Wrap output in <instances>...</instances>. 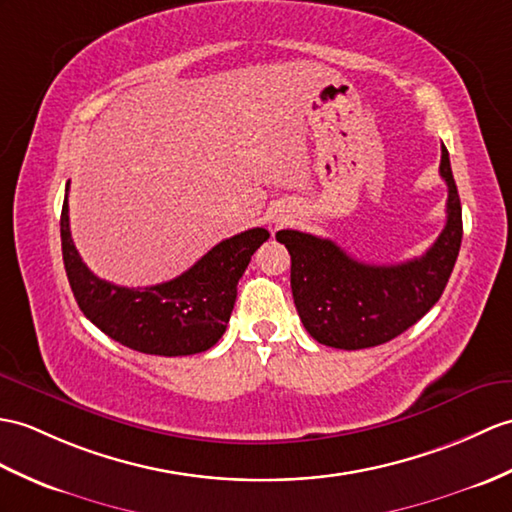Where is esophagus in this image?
Returning a JSON list of instances; mask_svg holds the SVG:
<instances>
[{
    "mask_svg": "<svg viewBox=\"0 0 512 512\" xmlns=\"http://www.w3.org/2000/svg\"><path fill=\"white\" fill-rule=\"evenodd\" d=\"M275 222H277V224H279V222H281V220H279V218H277V220H275Z\"/></svg>",
    "mask_w": 512,
    "mask_h": 512,
    "instance_id": "esophagus-1",
    "label": "esophagus"
}]
</instances>
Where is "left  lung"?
Instances as JSON below:
<instances>
[{
  "label": "left lung",
  "instance_id": "obj_1",
  "mask_svg": "<svg viewBox=\"0 0 512 512\" xmlns=\"http://www.w3.org/2000/svg\"><path fill=\"white\" fill-rule=\"evenodd\" d=\"M441 176L447 183L445 229L421 257L403 264H362L323 237L292 229L277 233L292 259L296 312L314 340L347 351L377 347L403 334L441 299L462 242L460 196L445 146Z\"/></svg>",
  "mask_w": 512,
  "mask_h": 512
}]
</instances>
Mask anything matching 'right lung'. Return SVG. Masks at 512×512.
<instances>
[{
    "label": "right lung",
    "instance_id": "1",
    "mask_svg": "<svg viewBox=\"0 0 512 512\" xmlns=\"http://www.w3.org/2000/svg\"><path fill=\"white\" fill-rule=\"evenodd\" d=\"M268 237L266 229H248L213 246L172 281L122 288L95 277L80 259L69 231L67 194L61 213L63 261L82 314L124 347L165 358L202 353L222 338L235 305L237 281Z\"/></svg>",
    "mask_w": 512,
    "mask_h": 512
}]
</instances>
